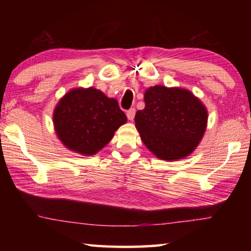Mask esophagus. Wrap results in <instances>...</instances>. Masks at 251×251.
<instances>
[{
    "instance_id": "1",
    "label": "esophagus",
    "mask_w": 251,
    "mask_h": 251,
    "mask_svg": "<svg viewBox=\"0 0 251 251\" xmlns=\"http://www.w3.org/2000/svg\"><path fill=\"white\" fill-rule=\"evenodd\" d=\"M135 113H136L135 108H130V109L127 110V113H126L127 118H128L129 121H133V120H134V117H135Z\"/></svg>"
}]
</instances>
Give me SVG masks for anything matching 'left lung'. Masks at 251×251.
<instances>
[{
  "label": "left lung",
  "mask_w": 251,
  "mask_h": 251,
  "mask_svg": "<svg viewBox=\"0 0 251 251\" xmlns=\"http://www.w3.org/2000/svg\"><path fill=\"white\" fill-rule=\"evenodd\" d=\"M135 126L145 146L157 158L178 160L189 156L205 134L208 113L192 92L156 85L144 95Z\"/></svg>",
  "instance_id": "1"
}]
</instances>
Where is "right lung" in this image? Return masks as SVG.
<instances>
[{
	"label": "right lung",
	"mask_w": 251,
	"mask_h": 251,
	"mask_svg": "<svg viewBox=\"0 0 251 251\" xmlns=\"http://www.w3.org/2000/svg\"><path fill=\"white\" fill-rule=\"evenodd\" d=\"M126 122L117 100L94 87L71 90L59 100L53 114L59 141L84 156L99 152Z\"/></svg>",
	"instance_id": "add662e5"
}]
</instances>
